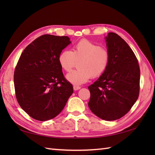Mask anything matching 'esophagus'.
I'll list each match as a JSON object with an SVG mask.
<instances>
[{"mask_svg": "<svg viewBox=\"0 0 155 155\" xmlns=\"http://www.w3.org/2000/svg\"><path fill=\"white\" fill-rule=\"evenodd\" d=\"M81 87H78V86H76V85H74V86H73V89L74 91H77V90H79L81 89Z\"/></svg>", "mask_w": 155, "mask_h": 155, "instance_id": "esophagus-1", "label": "esophagus"}]
</instances>
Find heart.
<instances>
[{"label":"heart","instance_id":"b5f03b06","mask_svg":"<svg viewBox=\"0 0 155 155\" xmlns=\"http://www.w3.org/2000/svg\"><path fill=\"white\" fill-rule=\"evenodd\" d=\"M77 62L79 69L72 71L67 76V80L74 85L84 84L92 78L100 77L110 62V53L107 49L102 48L87 39H82L76 44L72 51L64 50L58 56L61 67L69 72Z\"/></svg>","mask_w":155,"mask_h":155}]
</instances>
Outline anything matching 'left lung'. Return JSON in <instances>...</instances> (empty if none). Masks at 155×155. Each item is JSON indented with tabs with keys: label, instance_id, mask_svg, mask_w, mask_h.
<instances>
[{
	"label": "left lung",
	"instance_id": "8db88e82",
	"mask_svg": "<svg viewBox=\"0 0 155 155\" xmlns=\"http://www.w3.org/2000/svg\"><path fill=\"white\" fill-rule=\"evenodd\" d=\"M109 65L98 79L88 87V107L102 119H119L139 98L140 68L132 49L120 36L109 32L106 37Z\"/></svg>",
	"mask_w": 155,
	"mask_h": 155
}]
</instances>
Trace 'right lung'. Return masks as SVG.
<instances>
[{
	"label": "right lung",
	"instance_id": "obj_1",
	"mask_svg": "<svg viewBox=\"0 0 155 155\" xmlns=\"http://www.w3.org/2000/svg\"><path fill=\"white\" fill-rule=\"evenodd\" d=\"M70 43L66 36L42 35L25 48L18 59L14 73L16 98L35 120L57 117L73 93L58 62L59 54Z\"/></svg>",
	"mask_w": 155,
	"mask_h": 155
}]
</instances>
